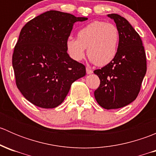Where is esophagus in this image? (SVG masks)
<instances>
[{
	"mask_svg": "<svg viewBox=\"0 0 156 156\" xmlns=\"http://www.w3.org/2000/svg\"><path fill=\"white\" fill-rule=\"evenodd\" d=\"M86 72H87V74H92L93 73V70H91V69L89 68L86 69Z\"/></svg>",
	"mask_w": 156,
	"mask_h": 156,
	"instance_id": "esophagus-1",
	"label": "esophagus"
}]
</instances>
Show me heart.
Wrapping results in <instances>:
<instances>
[{
    "mask_svg": "<svg viewBox=\"0 0 156 156\" xmlns=\"http://www.w3.org/2000/svg\"><path fill=\"white\" fill-rule=\"evenodd\" d=\"M119 31L112 23L94 21L78 31V38L69 37L66 48L71 57L80 61L87 48L88 58L97 66H105L115 56L119 48Z\"/></svg>",
    "mask_w": 156,
    "mask_h": 156,
    "instance_id": "obj_1",
    "label": "heart"
}]
</instances>
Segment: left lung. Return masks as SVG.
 Returning a JSON list of instances; mask_svg holds the SVG:
<instances>
[{
	"instance_id": "8db88e82",
	"label": "left lung",
	"mask_w": 156,
	"mask_h": 156,
	"mask_svg": "<svg viewBox=\"0 0 156 156\" xmlns=\"http://www.w3.org/2000/svg\"><path fill=\"white\" fill-rule=\"evenodd\" d=\"M108 16L114 20L120 39L114 59L94 71L100 80L94 97L100 106L114 109L124 107L136 98L146 72V57L139 34L126 19L116 13Z\"/></svg>"
}]
</instances>
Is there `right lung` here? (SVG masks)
Instances as JSON below:
<instances>
[{"label":"right lung","instance_id":"right-lung-1","mask_svg":"<svg viewBox=\"0 0 156 156\" xmlns=\"http://www.w3.org/2000/svg\"><path fill=\"white\" fill-rule=\"evenodd\" d=\"M76 17L50 10L28 22L12 53L16 84L25 98L38 107L60 105L74 81L86 75L85 66L67 53L66 41Z\"/></svg>","mask_w":156,"mask_h":156}]
</instances>
